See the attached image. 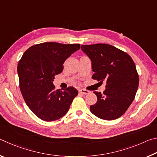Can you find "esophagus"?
<instances>
[{
    "instance_id": "obj_1",
    "label": "esophagus",
    "mask_w": 157,
    "mask_h": 157,
    "mask_svg": "<svg viewBox=\"0 0 157 157\" xmlns=\"http://www.w3.org/2000/svg\"><path fill=\"white\" fill-rule=\"evenodd\" d=\"M79 93L81 94H84V95H87L89 94V91H87V90H85V89H80L79 91Z\"/></svg>"
}]
</instances>
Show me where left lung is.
<instances>
[{"label": "left lung", "instance_id": "1", "mask_svg": "<svg viewBox=\"0 0 157 157\" xmlns=\"http://www.w3.org/2000/svg\"><path fill=\"white\" fill-rule=\"evenodd\" d=\"M81 49L91 61L92 78L107 82L102 94L94 92L98 100L90 110L103 120L118 118L132 104L139 87L134 61L127 53L107 44L82 45Z\"/></svg>", "mask_w": 157, "mask_h": 157}]
</instances>
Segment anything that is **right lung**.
I'll list each match as a JSON object with an SVG mask.
<instances>
[{
	"instance_id": "add662e5",
	"label": "right lung",
	"mask_w": 157,
	"mask_h": 157,
	"mask_svg": "<svg viewBox=\"0 0 157 157\" xmlns=\"http://www.w3.org/2000/svg\"><path fill=\"white\" fill-rule=\"evenodd\" d=\"M79 48V44L45 42L29 48L18 62L21 92L26 105L41 120L62 118L78 95V90L73 86L55 90L53 81L62 72L66 59Z\"/></svg>"
}]
</instances>
